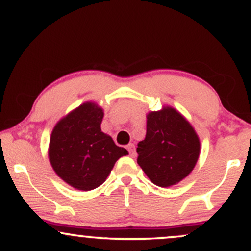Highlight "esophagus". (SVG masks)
<instances>
[{
    "mask_svg": "<svg viewBox=\"0 0 251 251\" xmlns=\"http://www.w3.org/2000/svg\"><path fill=\"white\" fill-rule=\"evenodd\" d=\"M127 150L129 152V155H131L132 158H135V155H137V153H135V148L133 144H129V145L127 146Z\"/></svg>",
    "mask_w": 251,
    "mask_h": 251,
    "instance_id": "34e87169",
    "label": "esophagus"
}]
</instances>
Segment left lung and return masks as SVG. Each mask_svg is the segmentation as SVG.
<instances>
[{
  "mask_svg": "<svg viewBox=\"0 0 251 251\" xmlns=\"http://www.w3.org/2000/svg\"><path fill=\"white\" fill-rule=\"evenodd\" d=\"M201 143L194 127L178 111L164 107L150 112L146 137L137 148V163L152 183L168 188L195 168Z\"/></svg>",
  "mask_w": 251,
  "mask_h": 251,
  "instance_id": "left-lung-1",
  "label": "left lung"
}]
</instances>
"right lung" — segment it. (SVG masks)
Masks as SVG:
<instances>
[{
	"label": "right lung",
	"instance_id": "add662e5",
	"mask_svg": "<svg viewBox=\"0 0 251 251\" xmlns=\"http://www.w3.org/2000/svg\"><path fill=\"white\" fill-rule=\"evenodd\" d=\"M102 108L85 102L56 124L48 157L56 175L74 189L89 191L100 186L120 157L128 154L101 132Z\"/></svg>",
	"mask_w": 251,
	"mask_h": 251
}]
</instances>
